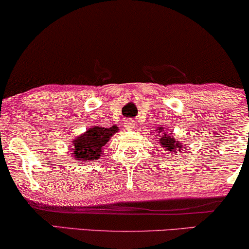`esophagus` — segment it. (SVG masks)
I'll list each match as a JSON object with an SVG mask.
<instances>
[{
	"label": "esophagus",
	"mask_w": 249,
	"mask_h": 249,
	"mask_svg": "<svg viewBox=\"0 0 249 249\" xmlns=\"http://www.w3.org/2000/svg\"><path fill=\"white\" fill-rule=\"evenodd\" d=\"M124 124L127 129H132L135 127V121L131 120V119H128V120H124Z\"/></svg>",
	"instance_id": "1"
}]
</instances>
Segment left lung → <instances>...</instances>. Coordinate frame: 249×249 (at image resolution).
<instances>
[{
	"label": "left lung",
	"mask_w": 249,
	"mask_h": 249,
	"mask_svg": "<svg viewBox=\"0 0 249 249\" xmlns=\"http://www.w3.org/2000/svg\"><path fill=\"white\" fill-rule=\"evenodd\" d=\"M163 128H160L159 130L161 131L160 132V144L162 145V147L166 148V151L168 152H171V153H176L178 152V149H180L182 147L181 144H179V142H175L176 139L172 137V136L169 135V132H164V130H162Z\"/></svg>",
	"instance_id": "left-lung-1"
}]
</instances>
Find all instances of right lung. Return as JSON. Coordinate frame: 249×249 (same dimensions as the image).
<instances>
[{
  "label": "right lung",
  "instance_id": "obj_1",
  "mask_svg": "<svg viewBox=\"0 0 249 249\" xmlns=\"http://www.w3.org/2000/svg\"><path fill=\"white\" fill-rule=\"evenodd\" d=\"M118 127H94L89 128L84 135L77 137L72 142L74 147L73 155L80 161H90L101 158L103 146L108 142L115 132Z\"/></svg>",
  "mask_w": 249,
  "mask_h": 249
}]
</instances>
